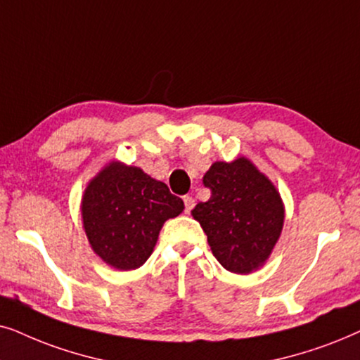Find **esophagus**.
Listing matches in <instances>:
<instances>
[{
	"label": "esophagus",
	"mask_w": 360,
	"mask_h": 360,
	"mask_svg": "<svg viewBox=\"0 0 360 360\" xmlns=\"http://www.w3.org/2000/svg\"><path fill=\"white\" fill-rule=\"evenodd\" d=\"M194 205H195V200L193 195H184V212L191 214V210L194 209Z\"/></svg>",
	"instance_id": "obj_1"
}]
</instances>
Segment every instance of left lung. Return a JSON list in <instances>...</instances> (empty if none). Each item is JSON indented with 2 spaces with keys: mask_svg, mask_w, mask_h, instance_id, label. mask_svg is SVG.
<instances>
[{
  "mask_svg": "<svg viewBox=\"0 0 360 360\" xmlns=\"http://www.w3.org/2000/svg\"><path fill=\"white\" fill-rule=\"evenodd\" d=\"M207 202L193 217L207 236L214 257L225 270L247 275L268 260L285 220L283 200L275 186L247 158L217 161L204 174Z\"/></svg>",
  "mask_w": 360,
  "mask_h": 360,
  "instance_id": "8db88e82",
  "label": "left lung"
}]
</instances>
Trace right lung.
<instances>
[{
  "label": "right lung",
  "instance_id": "1",
  "mask_svg": "<svg viewBox=\"0 0 360 360\" xmlns=\"http://www.w3.org/2000/svg\"><path fill=\"white\" fill-rule=\"evenodd\" d=\"M184 210L183 199L143 169L112 161L90 181L82 219L90 247L117 270L140 268L153 253L162 224Z\"/></svg>",
  "mask_w": 360,
  "mask_h": 360
}]
</instances>
